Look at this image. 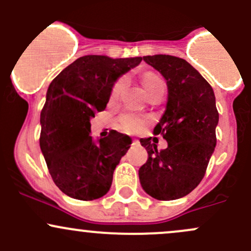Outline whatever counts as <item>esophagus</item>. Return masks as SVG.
I'll return each mask as SVG.
<instances>
[{
    "label": "esophagus",
    "instance_id": "obj_1",
    "mask_svg": "<svg viewBox=\"0 0 251 251\" xmlns=\"http://www.w3.org/2000/svg\"><path fill=\"white\" fill-rule=\"evenodd\" d=\"M132 144H135V146H140V141H138V140H132Z\"/></svg>",
    "mask_w": 251,
    "mask_h": 251
}]
</instances>
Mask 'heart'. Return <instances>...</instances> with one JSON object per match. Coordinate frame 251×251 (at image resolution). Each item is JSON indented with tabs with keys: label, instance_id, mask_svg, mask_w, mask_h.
Listing matches in <instances>:
<instances>
[{
	"label": "heart",
	"instance_id": "heart-1",
	"mask_svg": "<svg viewBox=\"0 0 251 251\" xmlns=\"http://www.w3.org/2000/svg\"><path fill=\"white\" fill-rule=\"evenodd\" d=\"M124 83H125V80H124V78H119V80L114 83L110 93V97L113 98V100L118 97L120 91L123 90ZM142 85H143V88L144 91H146L147 95H149V93H151V91L155 90V88L164 86V83L163 81H161V78L156 76V75L148 74L142 78ZM148 124V119L143 118V116L133 115V114H123V115H120L116 119V126H118V128H120L124 132L128 133L138 132L142 128L146 127Z\"/></svg>",
	"mask_w": 251,
	"mask_h": 251
}]
</instances>
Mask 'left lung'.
I'll return each mask as SVG.
<instances>
[{
	"label": "left lung",
	"instance_id": "1",
	"mask_svg": "<svg viewBox=\"0 0 251 251\" xmlns=\"http://www.w3.org/2000/svg\"><path fill=\"white\" fill-rule=\"evenodd\" d=\"M168 85L166 110L154 135L168 148L158 151L156 137L141 138L148 160L138 170L147 194L158 201H175L191 193L203 179L216 146V109L212 87L188 62L168 54L146 55Z\"/></svg>",
	"mask_w": 251,
	"mask_h": 251
}]
</instances>
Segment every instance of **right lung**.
<instances>
[{"instance_id": "1", "label": "right lung", "mask_w": 251, "mask_h": 251, "mask_svg": "<svg viewBox=\"0 0 251 251\" xmlns=\"http://www.w3.org/2000/svg\"><path fill=\"white\" fill-rule=\"evenodd\" d=\"M142 57L83 55L50 82L41 110L40 147L55 186L70 198L93 201L108 193L131 138L110 131L92 140L91 118L109 102L114 83Z\"/></svg>"}]
</instances>
